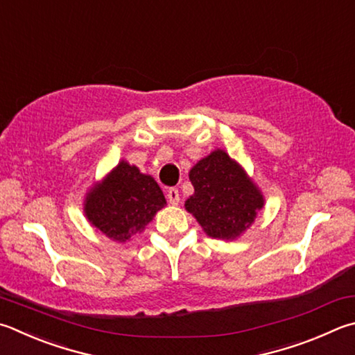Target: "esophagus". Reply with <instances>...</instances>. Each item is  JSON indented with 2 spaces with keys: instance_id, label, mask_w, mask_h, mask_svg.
I'll return each mask as SVG.
<instances>
[{
  "instance_id": "34e87169",
  "label": "esophagus",
  "mask_w": 355,
  "mask_h": 355,
  "mask_svg": "<svg viewBox=\"0 0 355 355\" xmlns=\"http://www.w3.org/2000/svg\"><path fill=\"white\" fill-rule=\"evenodd\" d=\"M167 200H169V203L172 205H178L180 202V192L177 188H169L167 189Z\"/></svg>"
}]
</instances>
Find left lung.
Wrapping results in <instances>:
<instances>
[{"mask_svg":"<svg viewBox=\"0 0 355 355\" xmlns=\"http://www.w3.org/2000/svg\"><path fill=\"white\" fill-rule=\"evenodd\" d=\"M189 180L196 192L186 200V209L214 239H234L263 206L259 189L223 150L200 159Z\"/></svg>","mask_w":355,"mask_h":355,"instance_id":"8db88e82","label":"left lung"}]
</instances>
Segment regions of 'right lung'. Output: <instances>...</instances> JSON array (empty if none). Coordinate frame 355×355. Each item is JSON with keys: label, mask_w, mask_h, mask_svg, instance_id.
Listing matches in <instances>:
<instances>
[{"label": "right lung", "mask_w": 355, "mask_h": 355, "mask_svg": "<svg viewBox=\"0 0 355 355\" xmlns=\"http://www.w3.org/2000/svg\"><path fill=\"white\" fill-rule=\"evenodd\" d=\"M164 205L166 198L155 180L121 161L104 183L88 194L85 214L110 239L125 242L143 231Z\"/></svg>", "instance_id": "obj_1"}]
</instances>
